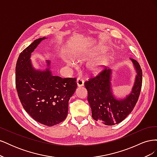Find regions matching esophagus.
I'll list each match as a JSON object with an SVG mask.
<instances>
[{
	"instance_id": "34e87169",
	"label": "esophagus",
	"mask_w": 157,
	"mask_h": 157,
	"mask_svg": "<svg viewBox=\"0 0 157 157\" xmlns=\"http://www.w3.org/2000/svg\"><path fill=\"white\" fill-rule=\"evenodd\" d=\"M77 86L78 88L82 87L84 85V80L81 78H78L77 80Z\"/></svg>"
}]
</instances>
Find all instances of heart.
Segmentation results:
<instances>
[{
  "mask_svg": "<svg viewBox=\"0 0 157 157\" xmlns=\"http://www.w3.org/2000/svg\"><path fill=\"white\" fill-rule=\"evenodd\" d=\"M65 63L70 67H74L75 64L70 59L66 58H63ZM109 62V58L107 57H103L99 59L90 61L87 65V68L89 71L92 73H97L98 71H101L107 65Z\"/></svg>",
  "mask_w": 157,
  "mask_h": 157,
  "instance_id": "heart-1",
  "label": "heart"
}]
</instances>
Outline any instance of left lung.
<instances>
[{
  "label": "left lung",
  "instance_id": "8db88e82",
  "mask_svg": "<svg viewBox=\"0 0 157 157\" xmlns=\"http://www.w3.org/2000/svg\"><path fill=\"white\" fill-rule=\"evenodd\" d=\"M130 59L136 75L131 91L126 96L119 97L114 94L112 69H105L96 77L85 82L88 101L95 121L107 126L115 125L124 120L134 108L141 88L142 71L136 60Z\"/></svg>",
  "mask_w": 157,
  "mask_h": 157
}]
</instances>
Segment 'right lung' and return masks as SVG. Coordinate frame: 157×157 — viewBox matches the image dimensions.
<instances>
[{
	"label": "right lung",
	"instance_id": "1",
	"mask_svg": "<svg viewBox=\"0 0 157 157\" xmlns=\"http://www.w3.org/2000/svg\"><path fill=\"white\" fill-rule=\"evenodd\" d=\"M46 39H36L19 56L16 67V86L26 112L40 124L52 126L67 117L69 101L77 84L76 78H62L53 75L50 61H46V67L43 70L33 66L31 54Z\"/></svg>",
	"mask_w": 157,
	"mask_h": 157
}]
</instances>
